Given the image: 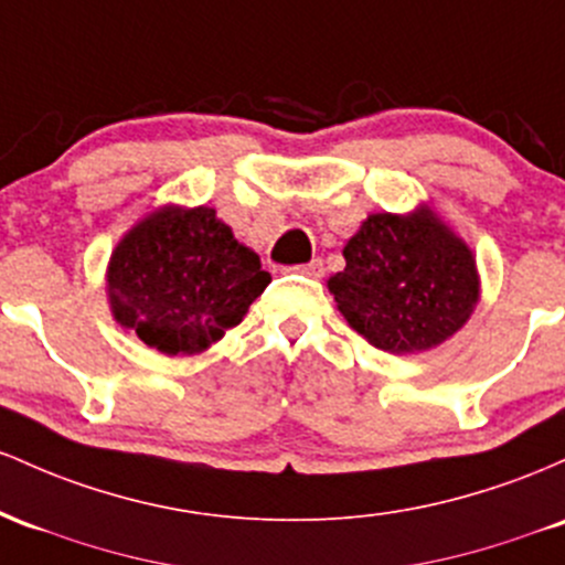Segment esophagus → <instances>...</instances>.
<instances>
[{
    "label": "esophagus",
    "mask_w": 565,
    "mask_h": 565,
    "mask_svg": "<svg viewBox=\"0 0 565 565\" xmlns=\"http://www.w3.org/2000/svg\"><path fill=\"white\" fill-rule=\"evenodd\" d=\"M296 271H301V275H307V277H322L326 266H322V258H312V262H309V264L296 266Z\"/></svg>",
    "instance_id": "1"
}]
</instances>
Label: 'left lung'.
<instances>
[{
  "instance_id": "1",
  "label": "left lung",
  "mask_w": 565,
  "mask_h": 565,
  "mask_svg": "<svg viewBox=\"0 0 565 565\" xmlns=\"http://www.w3.org/2000/svg\"><path fill=\"white\" fill-rule=\"evenodd\" d=\"M344 258L328 290L376 350H433L470 320L480 299L472 250L427 205L408 215L371 213Z\"/></svg>"
}]
</instances>
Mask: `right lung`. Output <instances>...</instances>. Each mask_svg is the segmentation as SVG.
Listing matches in <instances>:
<instances>
[{
	"mask_svg": "<svg viewBox=\"0 0 565 565\" xmlns=\"http://www.w3.org/2000/svg\"><path fill=\"white\" fill-rule=\"evenodd\" d=\"M269 282L262 258L205 205L149 213L119 239L106 269L114 320L162 354L205 352Z\"/></svg>",
	"mask_w": 565,
	"mask_h": 565,
	"instance_id": "1",
	"label": "right lung"
}]
</instances>
